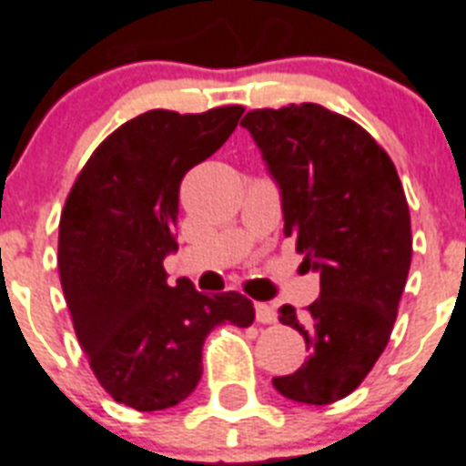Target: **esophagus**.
I'll return each instance as SVG.
<instances>
[{
	"mask_svg": "<svg viewBox=\"0 0 466 466\" xmlns=\"http://www.w3.org/2000/svg\"><path fill=\"white\" fill-rule=\"evenodd\" d=\"M255 311H257V321H259V324H274V321H276L274 305H267V302H257Z\"/></svg>",
	"mask_w": 466,
	"mask_h": 466,
	"instance_id": "1",
	"label": "esophagus"
}]
</instances>
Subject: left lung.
Returning a JSON list of instances; mask_svg holds the SVG:
<instances>
[{"mask_svg": "<svg viewBox=\"0 0 466 466\" xmlns=\"http://www.w3.org/2000/svg\"><path fill=\"white\" fill-rule=\"evenodd\" d=\"M240 126L279 186L283 233L321 280L307 311L279 309L309 357L274 388L295 402L330 405L362 383L393 330L412 261L405 190L386 149L319 104L249 111Z\"/></svg>", "mask_w": 466, "mask_h": 466, "instance_id": "obj_1", "label": "left lung"}]
</instances>
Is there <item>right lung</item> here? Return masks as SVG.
<instances>
[{
    "mask_svg": "<svg viewBox=\"0 0 466 466\" xmlns=\"http://www.w3.org/2000/svg\"><path fill=\"white\" fill-rule=\"evenodd\" d=\"M242 106L205 114L152 109L99 145L59 221V276L73 329L111 398L137 412L178 405L202 379V345L218 324L248 329L255 307L236 290L168 286L178 249L180 180L236 130Z\"/></svg>",
    "mask_w": 466,
    "mask_h": 466,
    "instance_id": "obj_1",
    "label": "right lung"
}]
</instances>
